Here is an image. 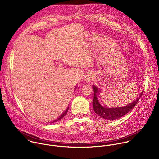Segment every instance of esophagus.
Returning <instances> with one entry per match:
<instances>
[{"label": "esophagus", "instance_id": "34e87169", "mask_svg": "<svg viewBox=\"0 0 159 159\" xmlns=\"http://www.w3.org/2000/svg\"><path fill=\"white\" fill-rule=\"evenodd\" d=\"M92 79V75L90 73H87L85 76V81L87 82H89Z\"/></svg>", "mask_w": 159, "mask_h": 159}]
</instances>
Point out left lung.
I'll list each match as a JSON object with an SVG mask.
<instances>
[{
  "mask_svg": "<svg viewBox=\"0 0 159 159\" xmlns=\"http://www.w3.org/2000/svg\"><path fill=\"white\" fill-rule=\"evenodd\" d=\"M93 87L94 92V99L93 101V109L98 116L107 120H116L126 115L137 104L143 94V93H142L137 99L126 106L117 107H107L101 102L98 97L99 92L98 88L94 85H93Z\"/></svg>",
  "mask_w": 159,
  "mask_h": 159,
  "instance_id": "1",
  "label": "left lung"
}]
</instances>
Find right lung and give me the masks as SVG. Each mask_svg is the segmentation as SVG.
I'll return each instance as SVG.
<instances>
[{"instance_id":"right-lung-1","label":"right lung","mask_w":159,"mask_h":159,"mask_svg":"<svg viewBox=\"0 0 159 159\" xmlns=\"http://www.w3.org/2000/svg\"><path fill=\"white\" fill-rule=\"evenodd\" d=\"M68 110H69V107H67V108H66V109L65 111V112H64L63 113V114L60 116V117H59L57 120H55V121H53V123H54V122H56V121H59V120H60L63 117H64V116L66 115V113H67V112H68Z\"/></svg>"}]
</instances>
